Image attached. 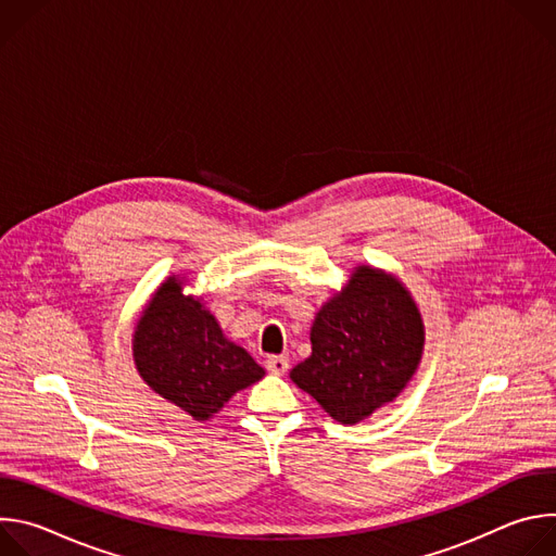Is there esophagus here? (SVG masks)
Returning a JSON list of instances; mask_svg holds the SVG:
<instances>
[{
    "mask_svg": "<svg viewBox=\"0 0 556 556\" xmlns=\"http://www.w3.org/2000/svg\"><path fill=\"white\" fill-rule=\"evenodd\" d=\"M288 367H290V363H288L286 356H268V358H266V369H268L270 374L281 376V374L288 371Z\"/></svg>",
    "mask_w": 556,
    "mask_h": 556,
    "instance_id": "1",
    "label": "esophagus"
}]
</instances>
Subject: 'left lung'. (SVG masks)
Instances as JSON below:
<instances>
[{"label": "left lung", "instance_id": "left-lung-1", "mask_svg": "<svg viewBox=\"0 0 556 556\" xmlns=\"http://www.w3.org/2000/svg\"><path fill=\"white\" fill-rule=\"evenodd\" d=\"M312 354L292 382L341 425L393 403L425 352V321L409 288L382 268L354 266L348 283L316 312Z\"/></svg>", "mask_w": 556, "mask_h": 556}]
</instances>
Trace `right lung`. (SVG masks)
I'll use <instances>...</instances> for the list:
<instances>
[{
	"instance_id": "1",
	"label": "right lung",
	"mask_w": 556,
	"mask_h": 556,
	"mask_svg": "<svg viewBox=\"0 0 556 556\" xmlns=\"http://www.w3.org/2000/svg\"><path fill=\"white\" fill-rule=\"evenodd\" d=\"M189 279L169 275L147 299L131 337L140 378L198 422L264 378V369L224 337L202 296L185 294Z\"/></svg>"
}]
</instances>
